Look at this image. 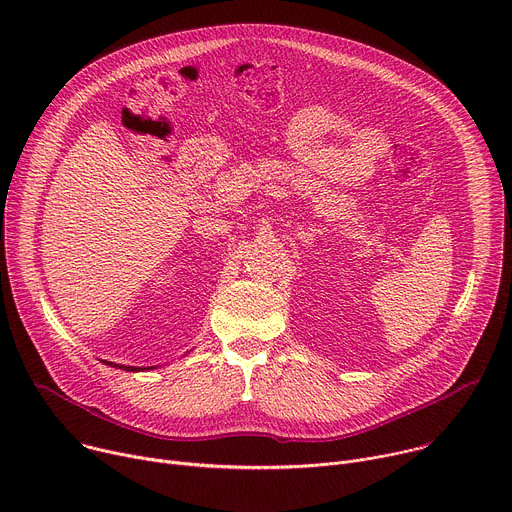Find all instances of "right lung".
<instances>
[{
  "mask_svg": "<svg viewBox=\"0 0 512 512\" xmlns=\"http://www.w3.org/2000/svg\"><path fill=\"white\" fill-rule=\"evenodd\" d=\"M111 367H117V364H113V362H109ZM119 369H123V371H133V373H137V371H145L143 367H125V364H119ZM150 369H154V367H148V371Z\"/></svg>",
  "mask_w": 512,
  "mask_h": 512,
  "instance_id": "obj_1",
  "label": "right lung"
}]
</instances>
